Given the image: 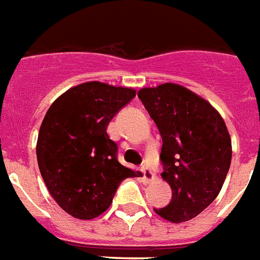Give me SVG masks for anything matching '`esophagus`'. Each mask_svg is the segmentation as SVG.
Here are the masks:
<instances>
[{
    "label": "esophagus",
    "instance_id": "esophagus-1",
    "mask_svg": "<svg viewBox=\"0 0 260 260\" xmlns=\"http://www.w3.org/2000/svg\"><path fill=\"white\" fill-rule=\"evenodd\" d=\"M142 172H143V178L146 183H151L152 180L155 178V173L148 166H142Z\"/></svg>",
    "mask_w": 260,
    "mask_h": 260
}]
</instances>
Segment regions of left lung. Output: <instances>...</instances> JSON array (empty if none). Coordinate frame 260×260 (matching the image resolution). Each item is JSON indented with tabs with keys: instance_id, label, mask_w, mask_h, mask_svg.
<instances>
[{
	"instance_id": "8db88e82",
	"label": "left lung",
	"mask_w": 260,
	"mask_h": 260,
	"mask_svg": "<svg viewBox=\"0 0 260 260\" xmlns=\"http://www.w3.org/2000/svg\"><path fill=\"white\" fill-rule=\"evenodd\" d=\"M139 99L162 138V178L172 201L154 209L170 222H185L217 198L231 168L232 142L219 113L183 86L142 88Z\"/></svg>"
}]
</instances>
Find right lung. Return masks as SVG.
Returning a JSON list of instances; mask_svg holds the SVG:
<instances>
[{"label":"right lung","instance_id":"right-lung-1","mask_svg":"<svg viewBox=\"0 0 260 260\" xmlns=\"http://www.w3.org/2000/svg\"><path fill=\"white\" fill-rule=\"evenodd\" d=\"M135 91L88 82L58 96L39 129L37 158L47 189L61 209L92 219L109 209L122 180L136 172L117 158L106 128Z\"/></svg>","mask_w":260,"mask_h":260}]
</instances>
